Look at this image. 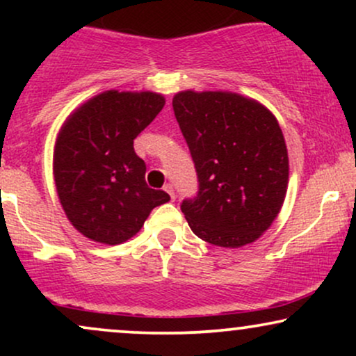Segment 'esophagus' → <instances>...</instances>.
<instances>
[{
	"label": "esophagus",
	"mask_w": 356,
	"mask_h": 356,
	"mask_svg": "<svg viewBox=\"0 0 356 356\" xmlns=\"http://www.w3.org/2000/svg\"><path fill=\"white\" fill-rule=\"evenodd\" d=\"M164 189H165L167 194L170 195V199H172V201H174V199H175V189H174V184H165Z\"/></svg>",
	"instance_id": "1"
}]
</instances>
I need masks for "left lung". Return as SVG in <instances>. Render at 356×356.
<instances>
[{
    "instance_id": "obj_1",
    "label": "left lung",
    "mask_w": 356,
    "mask_h": 356,
    "mask_svg": "<svg viewBox=\"0 0 356 356\" xmlns=\"http://www.w3.org/2000/svg\"><path fill=\"white\" fill-rule=\"evenodd\" d=\"M172 107L197 172V194L181 202L192 232L220 248L256 241L288 186V150L275 115L227 92L187 90Z\"/></svg>"
}]
</instances>
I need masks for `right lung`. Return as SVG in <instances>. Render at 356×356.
I'll return each mask as SVG.
<instances>
[{"mask_svg":"<svg viewBox=\"0 0 356 356\" xmlns=\"http://www.w3.org/2000/svg\"><path fill=\"white\" fill-rule=\"evenodd\" d=\"M152 92H110L88 100L61 127L53 157L56 191L76 231L104 244L125 243L154 207L170 201L150 189L134 138L164 107Z\"/></svg>","mask_w":356,"mask_h":356,"instance_id":"1","label":"right lung"}]
</instances>
